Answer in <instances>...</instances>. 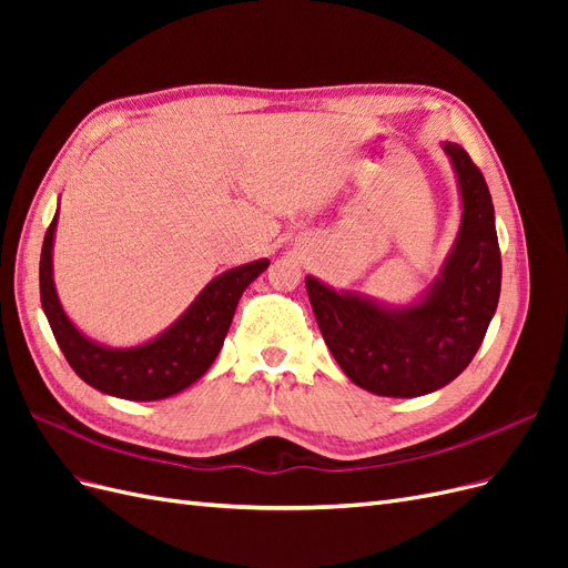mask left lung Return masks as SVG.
Listing matches in <instances>:
<instances>
[{
    "label": "left lung",
    "mask_w": 568,
    "mask_h": 568,
    "mask_svg": "<svg viewBox=\"0 0 568 568\" xmlns=\"http://www.w3.org/2000/svg\"><path fill=\"white\" fill-rule=\"evenodd\" d=\"M455 170L462 220L438 277L407 305H388L313 274L307 296L324 343L348 379L384 398H417L469 367L497 311L503 261L488 184L469 153L440 142Z\"/></svg>",
    "instance_id": "obj_1"
}]
</instances>
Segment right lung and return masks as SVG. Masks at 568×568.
I'll list each match as a JSON object with an SVG mask.
<instances>
[{
    "mask_svg": "<svg viewBox=\"0 0 568 568\" xmlns=\"http://www.w3.org/2000/svg\"><path fill=\"white\" fill-rule=\"evenodd\" d=\"M59 211L44 234L40 255V301L68 365L92 388L123 400H163L199 382L215 363L246 286L270 261H253L217 274L186 311L140 346L113 348L84 336L65 315L54 284V236Z\"/></svg>",
    "mask_w": 568,
    "mask_h": 568,
    "instance_id": "right-lung-1",
    "label": "right lung"
}]
</instances>
